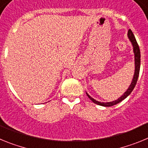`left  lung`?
<instances>
[{
    "label": "left lung",
    "mask_w": 148,
    "mask_h": 148,
    "mask_svg": "<svg viewBox=\"0 0 148 148\" xmlns=\"http://www.w3.org/2000/svg\"><path fill=\"white\" fill-rule=\"evenodd\" d=\"M128 38L130 39V40L132 42L133 47V52H134V55H135V73H134V76H133V81L131 82V84L130 85L129 88L127 90L126 92L123 94V95H121L119 99H118L117 100L113 101H111V102H99L98 101H95V99H92V97H90V95L87 93V96L89 97V99L92 101V102L95 103L96 104H99L101 106H104V107H111V106H113L115 104H118V103L121 102V101L124 100L125 99H126L128 95L131 93V92L133 91V90L135 87L136 84L137 80H138V75H139V70H140V62H141V55H140V49H139V47H138V44L137 43L136 40V38L133 35V32L131 31V29L128 30Z\"/></svg>",
    "instance_id": "8db88e82"
}]
</instances>
